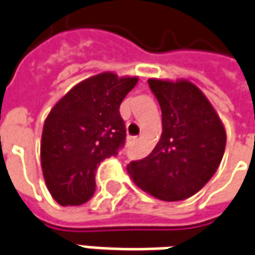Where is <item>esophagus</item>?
Returning a JSON list of instances; mask_svg holds the SVG:
<instances>
[{"label": "esophagus", "mask_w": 255, "mask_h": 255, "mask_svg": "<svg viewBox=\"0 0 255 255\" xmlns=\"http://www.w3.org/2000/svg\"><path fill=\"white\" fill-rule=\"evenodd\" d=\"M137 141V137H128V144L131 145V144H134Z\"/></svg>", "instance_id": "esophagus-1"}]
</instances>
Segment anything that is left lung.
<instances>
[{"mask_svg": "<svg viewBox=\"0 0 255 255\" xmlns=\"http://www.w3.org/2000/svg\"><path fill=\"white\" fill-rule=\"evenodd\" d=\"M162 112L157 145L128 165L134 184L162 201H179L214 176L226 145L225 126L204 93L186 79H148Z\"/></svg>", "mask_w": 255, "mask_h": 255, "instance_id": "left-lung-1", "label": "left lung"}]
</instances>
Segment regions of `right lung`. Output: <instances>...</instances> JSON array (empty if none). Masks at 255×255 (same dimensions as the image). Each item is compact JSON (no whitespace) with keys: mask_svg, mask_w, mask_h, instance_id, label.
Instances as JSON below:
<instances>
[{"mask_svg":"<svg viewBox=\"0 0 255 255\" xmlns=\"http://www.w3.org/2000/svg\"><path fill=\"white\" fill-rule=\"evenodd\" d=\"M137 82V76L98 73L73 86L45 118L41 169L59 205H80L94 194L97 166L125 143L119 107Z\"/></svg>","mask_w":255,"mask_h":255,"instance_id":"right-lung-1","label":"right lung"}]
</instances>
